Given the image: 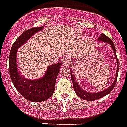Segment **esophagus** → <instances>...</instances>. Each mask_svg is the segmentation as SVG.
Here are the masks:
<instances>
[{"mask_svg":"<svg viewBox=\"0 0 127 127\" xmlns=\"http://www.w3.org/2000/svg\"><path fill=\"white\" fill-rule=\"evenodd\" d=\"M62 62H63V63L64 66H66L68 65L69 64V62H70V59L68 57H63V59H62Z\"/></svg>","mask_w":127,"mask_h":127,"instance_id":"1","label":"esophagus"}]
</instances>
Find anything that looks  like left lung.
Listing matches in <instances>:
<instances>
[{"instance_id": "8db88e82", "label": "left lung", "mask_w": 127, "mask_h": 127, "mask_svg": "<svg viewBox=\"0 0 127 127\" xmlns=\"http://www.w3.org/2000/svg\"><path fill=\"white\" fill-rule=\"evenodd\" d=\"M97 40H99L101 42H105V43H108L111 46L112 49L113 51H114V53L116 61H117V69H116V77H115L114 81L112 83V84L108 88H106V89H105L104 90H102V91L92 93V92H88L86 91V90H84L81 87H80V86L79 85V83L77 82L75 78H74L73 73H72V72H71L70 73V74H71V79H72V83H73V88H74L75 94L80 98H81L83 99L87 100V101H95V100L99 99L103 97L104 96L108 94L113 90V88H114V86L116 83V81H117V77H118V70H119V64H118V58H117V55H116V48H115L114 44L113 43L112 40L110 39L109 37H106L103 33H101V35L99 37V39H97ZM70 71L72 72V70H70Z\"/></svg>"}]
</instances>
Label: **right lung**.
I'll return each mask as SVG.
<instances>
[{
  "instance_id": "right-lung-1",
  "label": "right lung",
  "mask_w": 127,
  "mask_h": 127,
  "mask_svg": "<svg viewBox=\"0 0 127 127\" xmlns=\"http://www.w3.org/2000/svg\"><path fill=\"white\" fill-rule=\"evenodd\" d=\"M44 26L32 28L19 36L11 46L9 55V75L15 88L26 99L33 102H42L52 96L55 90V81L61 62L49 66L45 74L38 79H28L18 71L17 54L18 48L27 42L36 33L43 30Z\"/></svg>"
}]
</instances>
